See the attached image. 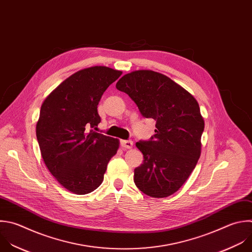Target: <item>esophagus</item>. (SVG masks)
<instances>
[{
	"label": "esophagus",
	"instance_id": "1",
	"mask_svg": "<svg viewBox=\"0 0 252 252\" xmlns=\"http://www.w3.org/2000/svg\"><path fill=\"white\" fill-rule=\"evenodd\" d=\"M121 145L123 148L125 149H129V148H132L133 146V142L132 140H121Z\"/></svg>",
	"mask_w": 252,
	"mask_h": 252
}]
</instances>
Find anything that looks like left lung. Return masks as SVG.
<instances>
[{"label":"left lung","instance_id":"obj_1","mask_svg":"<svg viewBox=\"0 0 252 252\" xmlns=\"http://www.w3.org/2000/svg\"><path fill=\"white\" fill-rule=\"evenodd\" d=\"M116 87L129 96L142 117L156 122L155 134L136 142L143 154L134 169L136 187L152 198L174 194L201 155L205 123L198 102L170 78L151 70L126 74Z\"/></svg>","mask_w":252,"mask_h":252}]
</instances>
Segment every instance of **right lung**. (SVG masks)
I'll use <instances>...</instances> for the list:
<instances>
[{
  "label": "right lung",
  "mask_w": 252,
  "mask_h": 252,
  "mask_svg": "<svg viewBox=\"0 0 252 252\" xmlns=\"http://www.w3.org/2000/svg\"><path fill=\"white\" fill-rule=\"evenodd\" d=\"M122 75L105 66L80 70L50 93L41 105L36 138L43 161L68 191L85 195L104 180L119 139L93 130L101 123L99 102Z\"/></svg>",
  "instance_id": "add662e5"
}]
</instances>
